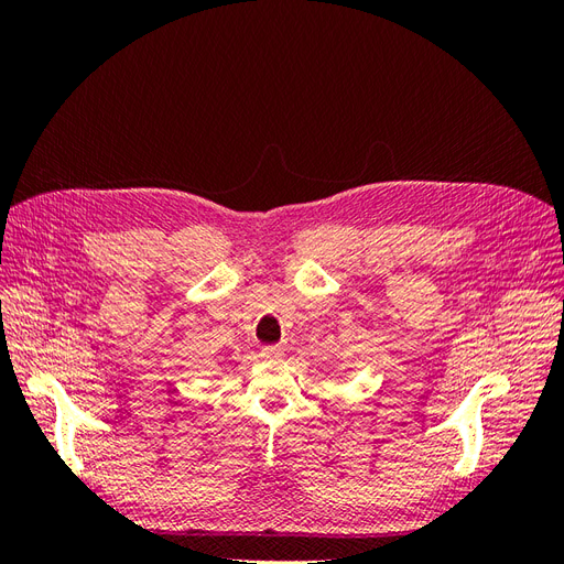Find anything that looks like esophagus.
<instances>
[{
	"label": "esophagus",
	"instance_id": "1",
	"mask_svg": "<svg viewBox=\"0 0 564 564\" xmlns=\"http://www.w3.org/2000/svg\"><path fill=\"white\" fill-rule=\"evenodd\" d=\"M261 357H263V360H268V362H280L282 357H284V348L282 346H265L261 350Z\"/></svg>",
	"mask_w": 564,
	"mask_h": 564
}]
</instances>
